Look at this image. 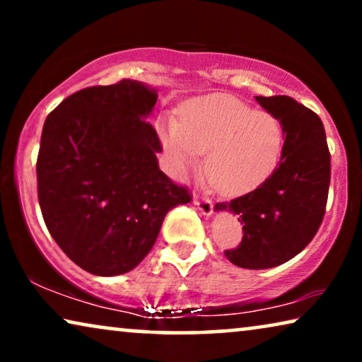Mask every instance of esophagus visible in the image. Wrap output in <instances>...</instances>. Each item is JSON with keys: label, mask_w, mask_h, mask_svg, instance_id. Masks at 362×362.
<instances>
[{"label": "esophagus", "mask_w": 362, "mask_h": 362, "mask_svg": "<svg viewBox=\"0 0 362 362\" xmlns=\"http://www.w3.org/2000/svg\"><path fill=\"white\" fill-rule=\"evenodd\" d=\"M192 202H194V206H196L197 209H199L204 216H211V214H212V209H214V206H212V202H211L209 197L194 196V197H192Z\"/></svg>", "instance_id": "obj_1"}]
</instances>
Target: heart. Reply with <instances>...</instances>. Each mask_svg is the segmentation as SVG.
<instances>
[{"mask_svg":"<svg viewBox=\"0 0 362 362\" xmlns=\"http://www.w3.org/2000/svg\"><path fill=\"white\" fill-rule=\"evenodd\" d=\"M160 133L173 173L186 176L206 156V176L222 194H244L260 186L279 163L284 133L275 117L229 95L187 103L181 122L165 118Z\"/></svg>","mask_w":362,"mask_h":362,"instance_id":"b5f03b06","label":"heart"}]
</instances>
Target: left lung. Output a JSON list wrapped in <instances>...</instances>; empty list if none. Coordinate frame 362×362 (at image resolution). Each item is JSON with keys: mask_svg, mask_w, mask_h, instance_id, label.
<instances>
[{"mask_svg": "<svg viewBox=\"0 0 362 362\" xmlns=\"http://www.w3.org/2000/svg\"><path fill=\"white\" fill-rule=\"evenodd\" d=\"M255 100L284 130L280 163L257 189L214 207L239 216L242 242L224 254L234 265L250 270L285 264L313 240L323 221L331 180L321 118L286 95Z\"/></svg>", "mask_w": 362, "mask_h": 362, "instance_id": "obj_1", "label": "left lung"}]
</instances>
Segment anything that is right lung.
<instances>
[{"label": "right lung", "instance_id": "1", "mask_svg": "<svg viewBox=\"0 0 362 362\" xmlns=\"http://www.w3.org/2000/svg\"><path fill=\"white\" fill-rule=\"evenodd\" d=\"M156 98L155 88L123 78L72 93L44 122L39 206L52 239L88 274L135 269L166 212L191 202L158 166L163 146L146 122Z\"/></svg>", "mask_w": 362, "mask_h": 362}]
</instances>
